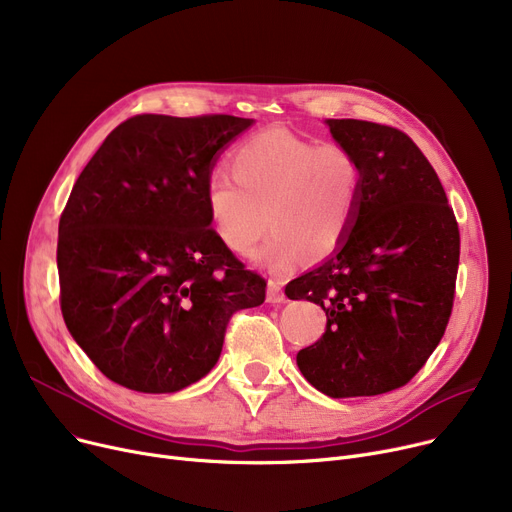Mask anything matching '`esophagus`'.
I'll use <instances>...</instances> for the list:
<instances>
[{"mask_svg":"<svg viewBox=\"0 0 512 512\" xmlns=\"http://www.w3.org/2000/svg\"><path fill=\"white\" fill-rule=\"evenodd\" d=\"M286 301V294L280 286V282L270 280L267 282V303H284Z\"/></svg>","mask_w":512,"mask_h":512,"instance_id":"34e87169","label":"esophagus"}]
</instances>
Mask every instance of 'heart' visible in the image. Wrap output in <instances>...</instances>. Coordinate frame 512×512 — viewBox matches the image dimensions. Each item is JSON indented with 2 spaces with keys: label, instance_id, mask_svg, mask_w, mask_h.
<instances>
[{
  "label": "heart",
  "instance_id": "1",
  "mask_svg": "<svg viewBox=\"0 0 512 512\" xmlns=\"http://www.w3.org/2000/svg\"><path fill=\"white\" fill-rule=\"evenodd\" d=\"M230 170L234 181L207 180L205 205L215 234L234 255L249 257L272 224L259 259L272 272H284L301 251L307 259L332 255L353 228L363 166L340 143L315 145L270 128L234 149Z\"/></svg>",
  "mask_w": 512,
  "mask_h": 512
}]
</instances>
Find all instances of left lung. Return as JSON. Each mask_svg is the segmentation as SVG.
<instances>
[{"mask_svg": "<svg viewBox=\"0 0 512 512\" xmlns=\"http://www.w3.org/2000/svg\"><path fill=\"white\" fill-rule=\"evenodd\" d=\"M363 166L357 218L340 249L288 282V299L326 311V332L297 355L311 386L332 398L409 384L452 313L461 234L444 186L409 134L367 120H328Z\"/></svg>", "mask_w": 512, "mask_h": 512, "instance_id": "left-lung-1", "label": "left lung"}]
</instances>
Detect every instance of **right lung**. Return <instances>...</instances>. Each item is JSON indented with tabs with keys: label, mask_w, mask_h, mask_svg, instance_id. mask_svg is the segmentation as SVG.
Returning a JSON list of instances; mask_svg holds the SVG:
<instances>
[{
	"label": "right lung",
	"mask_w": 512,
	"mask_h": 512,
	"mask_svg": "<svg viewBox=\"0 0 512 512\" xmlns=\"http://www.w3.org/2000/svg\"><path fill=\"white\" fill-rule=\"evenodd\" d=\"M253 120L132 116L72 186L58 228L66 326L112 382L176 392L218 363L230 317L265 280L209 228L215 155Z\"/></svg>",
	"instance_id": "right-lung-1"
}]
</instances>
